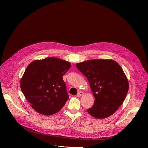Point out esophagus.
I'll use <instances>...</instances> for the list:
<instances>
[{
  "mask_svg": "<svg viewBox=\"0 0 148 148\" xmlns=\"http://www.w3.org/2000/svg\"><path fill=\"white\" fill-rule=\"evenodd\" d=\"M84 94V92H82V91H79L78 94H77V97H81V95H82Z\"/></svg>",
  "mask_w": 148,
  "mask_h": 148,
  "instance_id": "1",
  "label": "esophagus"
}]
</instances>
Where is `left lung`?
<instances>
[{
  "instance_id": "1",
  "label": "left lung",
  "mask_w": 148,
  "mask_h": 148,
  "mask_svg": "<svg viewBox=\"0 0 148 148\" xmlns=\"http://www.w3.org/2000/svg\"><path fill=\"white\" fill-rule=\"evenodd\" d=\"M78 70L87 78L95 98L88 112L103 119L112 115L123 102L129 89L123 70L112 60H91L76 64Z\"/></svg>"
}]
</instances>
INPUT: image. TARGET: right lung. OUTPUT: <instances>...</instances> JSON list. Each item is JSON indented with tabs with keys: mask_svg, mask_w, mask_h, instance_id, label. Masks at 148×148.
Returning <instances> with one entry per match:
<instances>
[{
	"mask_svg": "<svg viewBox=\"0 0 148 148\" xmlns=\"http://www.w3.org/2000/svg\"><path fill=\"white\" fill-rule=\"evenodd\" d=\"M70 67L69 62L54 57L33 61L27 66L20 88L36 112L50 115L64 107L69 97L62 76Z\"/></svg>",
	"mask_w": 148,
	"mask_h": 148,
	"instance_id": "obj_1",
	"label": "right lung"
}]
</instances>
